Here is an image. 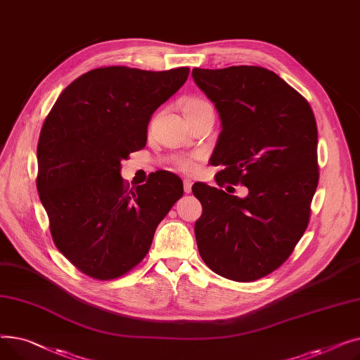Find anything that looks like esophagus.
Listing matches in <instances>:
<instances>
[{"instance_id":"obj_1","label":"esophagus","mask_w":360,"mask_h":360,"mask_svg":"<svg viewBox=\"0 0 360 360\" xmlns=\"http://www.w3.org/2000/svg\"><path fill=\"white\" fill-rule=\"evenodd\" d=\"M191 188H193V181L191 179H184V191L186 194H190Z\"/></svg>"}]
</instances>
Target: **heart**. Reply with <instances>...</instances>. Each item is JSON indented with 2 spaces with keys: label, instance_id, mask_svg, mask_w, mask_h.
<instances>
[{
  "label": "heart",
  "instance_id": "1",
  "mask_svg": "<svg viewBox=\"0 0 360 360\" xmlns=\"http://www.w3.org/2000/svg\"><path fill=\"white\" fill-rule=\"evenodd\" d=\"M207 106H210V105L207 103V102H204V101H200V99H191V101H188V102L184 105V112H188V110H197V109L207 108ZM182 166H184L185 169H188V167H191V163H190V162H184V163H182Z\"/></svg>",
  "mask_w": 360,
  "mask_h": 360
}]
</instances>
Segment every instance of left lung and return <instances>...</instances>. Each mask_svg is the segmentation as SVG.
Returning a JSON list of instances; mask_svg holds the SVG:
<instances>
[{
  "label": "left lung",
  "mask_w": 360,
  "mask_h": 360,
  "mask_svg": "<svg viewBox=\"0 0 360 360\" xmlns=\"http://www.w3.org/2000/svg\"><path fill=\"white\" fill-rule=\"evenodd\" d=\"M193 79L219 113L210 162L217 185L243 184L247 197L197 182L202 205L195 239L202 261L235 281L278 269L309 221L318 185V131L309 103L267 68H194Z\"/></svg>",
  "instance_id": "8db88e82"
}]
</instances>
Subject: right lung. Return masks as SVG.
I'll use <instances>...</instances> for the list:
<instances>
[{
  "instance_id": "obj_1",
  "label": "right lung",
  "mask_w": 360,
  "mask_h": 360,
  "mask_svg": "<svg viewBox=\"0 0 360 360\" xmlns=\"http://www.w3.org/2000/svg\"><path fill=\"white\" fill-rule=\"evenodd\" d=\"M188 74L186 67L91 70L63 90L44 122L39 198L56 248L93 278H117L136 267L184 194L181 178L166 170L128 190L121 162L146 146L151 115Z\"/></svg>"
}]
</instances>
